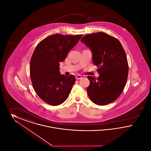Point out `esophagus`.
I'll use <instances>...</instances> for the list:
<instances>
[{"mask_svg": "<svg viewBox=\"0 0 151 151\" xmlns=\"http://www.w3.org/2000/svg\"><path fill=\"white\" fill-rule=\"evenodd\" d=\"M82 78H83L82 76L80 75H78L76 76V79H77V80L82 79Z\"/></svg>", "mask_w": 151, "mask_h": 151, "instance_id": "34e87169", "label": "esophagus"}]
</instances>
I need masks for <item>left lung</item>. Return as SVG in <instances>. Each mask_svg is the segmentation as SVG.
Masks as SVG:
<instances>
[{"label":"left lung","mask_w":151,"mask_h":151,"mask_svg":"<svg viewBox=\"0 0 151 151\" xmlns=\"http://www.w3.org/2000/svg\"><path fill=\"white\" fill-rule=\"evenodd\" d=\"M81 42L92 52L99 73L97 78L88 76V95L97 105H108L119 97L127 80L129 65L125 51L118 39L104 32L86 35Z\"/></svg>","instance_id":"left-lung-1"}]
</instances>
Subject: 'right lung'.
Segmentation results:
<instances>
[{"label": "right lung", "mask_w": 151, "mask_h": 151, "mask_svg": "<svg viewBox=\"0 0 151 151\" xmlns=\"http://www.w3.org/2000/svg\"><path fill=\"white\" fill-rule=\"evenodd\" d=\"M82 36L51 35L38 43L32 54L30 61L32 86L39 97L50 105L62 104L72 89L75 77L60 75L59 65Z\"/></svg>", "instance_id": "add662e5"}]
</instances>
